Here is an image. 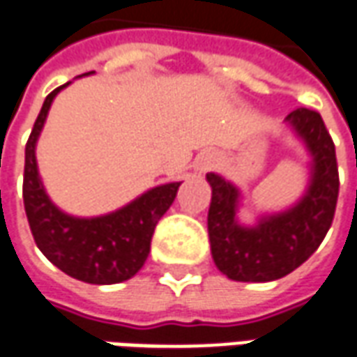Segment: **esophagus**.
Segmentation results:
<instances>
[{"instance_id":"obj_1","label":"esophagus","mask_w":357,"mask_h":357,"mask_svg":"<svg viewBox=\"0 0 357 357\" xmlns=\"http://www.w3.org/2000/svg\"><path fill=\"white\" fill-rule=\"evenodd\" d=\"M214 164H216V158H214V154H204V156H201V158L197 160V170H199V172L211 170Z\"/></svg>"}]
</instances>
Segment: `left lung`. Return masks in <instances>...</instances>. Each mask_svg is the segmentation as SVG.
<instances>
[{
	"instance_id": "1",
	"label": "left lung",
	"mask_w": 357,
	"mask_h": 357,
	"mask_svg": "<svg viewBox=\"0 0 357 357\" xmlns=\"http://www.w3.org/2000/svg\"><path fill=\"white\" fill-rule=\"evenodd\" d=\"M286 123L311 156L307 189L288 211L265 214L255 226H241L236 216L239 189L218 174H206L213 189L208 239L214 265L238 282H271L296 271L317 251L335 218L340 181L325 121L315 109L298 108L286 116Z\"/></svg>"
}]
</instances>
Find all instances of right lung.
Wrapping results in <instances>:
<instances>
[{
	"label": "right lung",
	"instance_id": "add662e5",
	"mask_svg": "<svg viewBox=\"0 0 357 357\" xmlns=\"http://www.w3.org/2000/svg\"><path fill=\"white\" fill-rule=\"evenodd\" d=\"M91 75V73H84ZM57 86L46 96L24 149L22 199L32 236L50 263L89 284H118L135 276L144 265L154 228L178 195L181 181L153 187L116 213L79 218L59 211L42 185L36 164V141Z\"/></svg>",
	"mask_w": 357,
	"mask_h": 357
}]
</instances>
